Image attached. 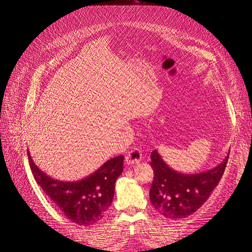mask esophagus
Returning a JSON list of instances; mask_svg holds the SVG:
<instances>
[{
    "mask_svg": "<svg viewBox=\"0 0 252 252\" xmlns=\"http://www.w3.org/2000/svg\"><path fill=\"white\" fill-rule=\"evenodd\" d=\"M142 159V152L139 148H133L131 151L128 152L125 162L127 165L138 164Z\"/></svg>",
    "mask_w": 252,
    "mask_h": 252,
    "instance_id": "esophagus-1",
    "label": "esophagus"
}]
</instances>
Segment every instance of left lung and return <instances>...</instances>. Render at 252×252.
<instances>
[{"label": "left lung", "mask_w": 252, "mask_h": 252, "mask_svg": "<svg viewBox=\"0 0 252 252\" xmlns=\"http://www.w3.org/2000/svg\"><path fill=\"white\" fill-rule=\"evenodd\" d=\"M228 158L229 151L215 168L200 173L185 174L170 168L155 149L150 156V165L155 173L149 191L151 204L167 219L178 220L191 216L208 200L219 184Z\"/></svg>", "instance_id": "obj_1"}]
</instances>
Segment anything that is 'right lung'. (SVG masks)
Masks as SVG:
<instances>
[{
	"label": "right lung",
	"instance_id": "right-lung-1",
	"mask_svg": "<svg viewBox=\"0 0 252 252\" xmlns=\"http://www.w3.org/2000/svg\"><path fill=\"white\" fill-rule=\"evenodd\" d=\"M33 177L51 202L72 223L90 226L103 218L113 200L114 184L123 172L124 157L119 156L105 162L100 168L79 181L53 179L37 167L28 151Z\"/></svg>",
	"mask_w": 252,
	"mask_h": 252
}]
</instances>
